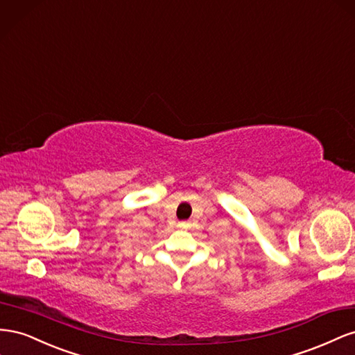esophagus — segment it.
<instances>
[{
	"instance_id": "34e87169",
	"label": "esophagus",
	"mask_w": 355,
	"mask_h": 355,
	"mask_svg": "<svg viewBox=\"0 0 355 355\" xmlns=\"http://www.w3.org/2000/svg\"><path fill=\"white\" fill-rule=\"evenodd\" d=\"M178 226H180V227H186V223H180Z\"/></svg>"
}]
</instances>
